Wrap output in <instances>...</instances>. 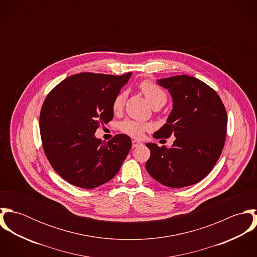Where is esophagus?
I'll return each mask as SVG.
<instances>
[{
  "label": "esophagus",
  "mask_w": 257,
  "mask_h": 257,
  "mask_svg": "<svg viewBox=\"0 0 257 257\" xmlns=\"http://www.w3.org/2000/svg\"><path fill=\"white\" fill-rule=\"evenodd\" d=\"M143 144L141 143V142H138V141H133V143H132V146H133V148H136V147H140V146H142Z\"/></svg>",
  "instance_id": "obj_1"
}]
</instances>
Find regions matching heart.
Instances as JSON below:
<instances>
[{
    "mask_svg": "<svg viewBox=\"0 0 257 257\" xmlns=\"http://www.w3.org/2000/svg\"><path fill=\"white\" fill-rule=\"evenodd\" d=\"M140 89L152 108L154 107L161 108L163 105H165L167 101V94L157 84L146 80L140 84ZM125 98H126V94L124 92H121L116 95V97L112 102V110L114 112H119L122 110L125 102ZM119 128L123 134L130 137L141 138L146 131L150 128V125L138 120H134V119H125L119 124Z\"/></svg>",
    "mask_w": 257,
    "mask_h": 257,
    "instance_id": "b5f03b06",
    "label": "heart"
}]
</instances>
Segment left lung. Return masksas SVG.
<instances>
[{"instance_id":"1","label":"left lung","mask_w":257,"mask_h":257,"mask_svg":"<svg viewBox=\"0 0 257 257\" xmlns=\"http://www.w3.org/2000/svg\"><path fill=\"white\" fill-rule=\"evenodd\" d=\"M173 101L166 123L154 139L175 137L171 147L147 144V172L159 183L182 188L198 183L216 165L224 146L226 110L217 92L203 81L178 75L157 80Z\"/></svg>"}]
</instances>
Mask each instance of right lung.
Returning <instances> with one entry per match:
<instances>
[{
    "label": "right lung",
    "mask_w": 257,
    "mask_h": 257,
    "mask_svg": "<svg viewBox=\"0 0 257 257\" xmlns=\"http://www.w3.org/2000/svg\"><path fill=\"white\" fill-rule=\"evenodd\" d=\"M132 74H75L46 96L39 115L42 147L52 168L68 183L93 189L118 172L131 138L116 135L106 144L95 133L112 119V102Z\"/></svg>",
    "instance_id": "obj_1"
}]
</instances>
